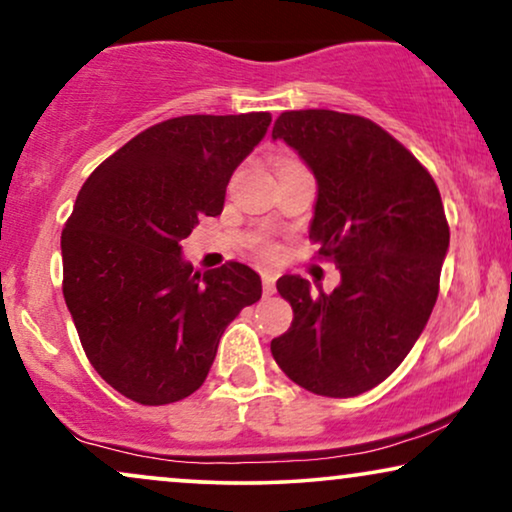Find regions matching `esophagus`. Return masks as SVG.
Wrapping results in <instances>:
<instances>
[{"mask_svg":"<svg viewBox=\"0 0 512 512\" xmlns=\"http://www.w3.org/2000/svg\"><path fill=\"white\" fill-rule=\"evenodd\" d=\"M274 274H269V271H264L262 274V288H264V295H274Z\"/></svg>","mask_w":512,"mask_h":512,"instance_id":"obj_1","label":"esophagus"}]
</instances>
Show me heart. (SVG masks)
<instances>
[{"instance_id": "heart-1", "label": "heart", "mask_w": 512, "mask_h": 512, "mask_svg": "<svg viewBox=\"0 0 512 512\" xmlns=\"http://www.w3.org/2000/svg\"><path fill=\"white\" fill-rule=\"evenodd\" d=\"M260 255L264 257V260H271V257L276 255V248H274V245H267V243H264L262 248H260Z\"/></svg>"}]
</instances>
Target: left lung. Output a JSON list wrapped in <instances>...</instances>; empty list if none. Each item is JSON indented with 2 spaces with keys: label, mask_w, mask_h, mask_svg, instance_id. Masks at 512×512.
<instances>
[{
  "label": "left lung",
  "mask_w": 512,
  "mask_h": 512,
  "mask_svg": "<svg viewBox=\"0 0 512 512\" xmlns=\"http://www.w3.org/2000/svg\"><path fill=\"white\" fill-rule=\"evenodd\" d=\"M271 137L312 167L319 198L309 241L342 276L333 293L278 278L293 323L271 354L304 390L357 397L404 361L430 319L449 250L442 196L416 155L361 115L286 111Z\"/></svg>",
  "instance_id": "8db88e82"
}]
</instances>
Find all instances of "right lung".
<instances>
[{
	"mask_svg": "<svg viewBox=\"0 0 512 512\" xmlns=\"http://www.w3.org/2000/svg\"><path fill=\"white\" fill-rule=\"evenodd\" d=\"M269 113L181 115L89 174L61 234L63 297L89 364L122 397L163 406L208 378L224 328L262 297L248 264L193 271L181 241L217 217Z\"/></svg>",
	"mask_w": 512,
	"mask_h": 512,
	"instance_id": "1",
	"label": "right lung"
}]
</instances>
